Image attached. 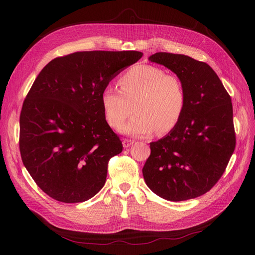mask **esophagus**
Listing matches in <instances>:
<instances>
[{
	"instance_id": "1",
	"label": "esophagus",
	"mask_w": 255,
	"mask_h": 255,
	"mask_svg": "<svg viewBox=\"0 0 255 255\" xmlns=\"http://www.w3.org/2000/svg\"><path fill=\"white\" fill-rule=\"evenodd\" d=\"M122 143H123V146H125V148H128V146H130L134 143V141L130 140V139H125L122 141Z\"/></svg>"
}]
</instances>
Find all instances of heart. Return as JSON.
<instances>
[{
	"mask_svg": "<svg viewBox=\"0 0 255 255\" xmlns=\"http://www.w3.org/2000/svg\"><path fill=\"white\" fill-rule=\"evenodd\" d=\"M120 90L106 86L101 96L105 118L112 128H120L132 114L134 117L121 128L132 136H148L154 130L165 134L180 122L186 106V90L179 76L167 74L152 65H137L123 74Z\"/></svg>",
	"mask_w": 255,
	"mask_h": 255,
	"instance_id": "1",
	"label": "heart"
}]
</instances>
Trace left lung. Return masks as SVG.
<instances>
[{"label":"left lung","instance_id":"8db88e82","mask_svg":"<svg viewBox=\"0 0 255 255\" xmlns=\"http://www.w3.org/2000/svg\"><path fill=\"white\" fill-rule=\"evenodd\" d=\"M182 80L186 106L177 126L150 143L142 168L148 187L169 201H185L211 190L235 149L231 97L218 75L203 61L158 52L149 57Z\"/></svg>","mask_w":255,"mask_h":255}]
</instances>
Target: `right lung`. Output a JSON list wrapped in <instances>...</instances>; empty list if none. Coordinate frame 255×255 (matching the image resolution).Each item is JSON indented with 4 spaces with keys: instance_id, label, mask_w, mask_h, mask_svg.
<instances>
[{
    "instance_id": "obj_1",
    "label": "right lung",
    "mask_w": 255,
    "mask_h": 255,
    "mask_svg": "<svg viewBox=\"0 0 255 255\" xmlns=\"http://www.w3.org/2000/svg\"><path fill=\"white\" fill-rule=\"evenodd\" d=\"M142 56L138 51L75 52L38 74L20 115V153L36 184L65 203L102 189L122 142L106 122L103 89Z\"/></svg>"
}]
</instances>
